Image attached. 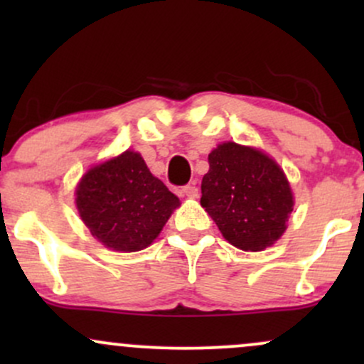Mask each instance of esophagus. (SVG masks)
I'll list each match as a JSON object with an SVG mask.
<instances>
[{"mask_svg":"<svg viewBox=\"0 0 364 364\" xmlns=\"http://www.w3.org/2000/svg\"><path fill=\"white\" fill-rule=\"evenodd\" d=\"M183 193H185L188 198H196V196H198V188L195 185H186L183 188Z\"/></svg>","mask_w":364,"mask_h":364,"instance_id":"obj_1","label":"esophagus"}]
</instances>
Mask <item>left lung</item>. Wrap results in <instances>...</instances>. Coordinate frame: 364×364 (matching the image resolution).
Instances as JSON below:
<instances>
[{
  "instance_id": "8db88e82",
  "label": "left lung",
  "mask_w": 364,
  "mask_h": 364,
  "mask_svg": "<svg viewBox=\"0 0 364 364\" xmlns=\"http://www.w3.org/2000/svg\"><path fill=\"white\" fill-rule=\"evenodd\" d=\"M208 166L200 203L223 236L243 252L272 246L294 205L277 162L258 149L225 141L208 154Z\"/></svg>"
}]
</instances>
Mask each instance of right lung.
Here are the masks:
<instances>
[{
	"instance_id": "obj_1",
	"label": "right lung",
	"mask_w": 364,
	"mask_h": 364,
	"mask_svg": "<svg viewBox=\"0 0 364 364\" xmlns=\"http://www.w3.org/2000/svg\"><path fill=\"white\" fill-rule=\"evenodd\" d=\"M78 214L92 236L116 252H140L162 231L179 198L150 173L139 152L127 150L83 174Z\"/></svg>"
}]
</instances>
